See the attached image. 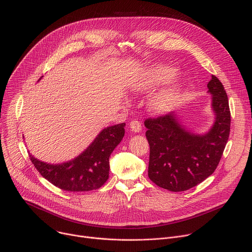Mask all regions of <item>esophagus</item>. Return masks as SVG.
Returning a JSON list of instances; mask_svg holds the SVG:
<instances>
[{
	"label": "esophagus",
	"mask_w": 252,
	"mask_h": 252,
	"mask_svg": "<svg viewBox=\"0 0 252 252\" xmlns=\"http://www.w3.org/2000/svg\"><path fill=\"white\" fill-rule=\"evenodd\" d=\"M129 128L133 132H140V130H141V124L138 121L134 120V121L129 123Z\"/></svg>",
	"instance_id": "esophagus-1"
}]
</instances>
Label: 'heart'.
I'll return each instance as SVG.
<instances>
[{"instance_id":"1","label":"heart","mask_w":252,"mask_h":252,"mask_svg":"<svg viewBox=\"0 0 252 252\" xmlns=\"http://www.w3.org/2000/svg\"><path fill=\"white\" fill-rule=\"evenodd\" d=\"M175 68L167 65H157L145 74H142L130 87L134 94H142L154 90L158 86L169 81L175 75ZM182 92L179 84H173L164 90L155 94L150 101V110L155 114H164L169 112L177 102Z\"/></svg>"}]
</instances>
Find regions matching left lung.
Here are the masks:
<instances>
[{
  "instance_id": "1",
  "label": "left lung",
  "mask_w": 252,
  "mask_h": 252,
  "mask_svg": "<svg viewBox=\"0 0 252 252\" xmlns=\"http://www.w3.org/2000/svg\"><path fill=\"white\" fill-rule=\"evenodd\" d=\"M207 89L214 114L207 132H191L174 113L145 122L151 149L149 177L159 188L174 192L188 190L211 175L220 163L230 131L228 98L215 76H211Z\"/></svg>"
}]
</instances>
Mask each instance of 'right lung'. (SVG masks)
<instances>
[{
	"instance_id": "right-lung-1",
	"label": "right lung",
	"mask_w": 252,
	"mask_h": 252,
	"mask_svg": "<svg viewBox=\"0 0 252 252\" xmlns=\"http://www.w3.org/2000/svg\"><path fill=\"white\" fill-rule=\"evenodd\" d=\"M126 124L103 128L79 157L63 163H47L30 155L43 177L67 191H90L99 189L109 178V158L125 135Z\"/></svg>"
}]
</instances>
